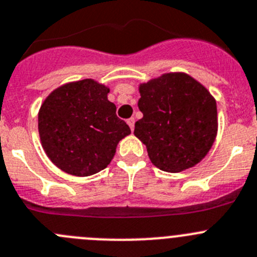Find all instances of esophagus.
Returning a JSON list of instances; mask_svg holds the SVG:
<instances>
[{
    "mask_svg": "<svg viewBox=\"0 0 257 257\" xmlns=\"http://www.w3.org/2000/svg\"><path fill=\"white\" fill-rule=\"evenodd\" d=\"M126 123H128V125L131 126V129L133 131L134 129V123H136V120H134V117H129L128 120H126Z\"/></svg>",
    "mask_w": 257,
    "mask_h": 257,
    "instance_id": "34e87169",
    "label": "esophagus"
}]
</instances>
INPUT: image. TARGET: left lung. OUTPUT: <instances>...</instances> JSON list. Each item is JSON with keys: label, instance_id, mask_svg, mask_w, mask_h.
Returning a JSON list of instances; mask_svg holds the SVG:
<instances>
[{"label": "left lung", "instance_id": "left-lung-1", "mask_svg": "<svg viewBox=\"0 0 257 257\" xmlns=\"http://www.w3.org/2000/svg\"><path fill=\"white\" fill-rule=\"evenodd\" d=\"M143 117L134 134L162 171L180 172L205 157L217 136V104L203 85L185 73H166L140 87Z\"/></svg>", "mask_w": 257, "mask_h": 257}]
</instances>
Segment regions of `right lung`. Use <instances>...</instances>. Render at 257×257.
<instances>
[{"label": "right lung", "instance_id": "1", "mask_svg": "<svg viewBox=\"0 0 257 257\" xmlns=\"http://www.w3.org/2000/svg\"><path fill=\"white\" fill-rule=\"evenodd\" d=\"M109 88L93 80L67 83L43 102L38 117L40 141L50 161L74 176L104 170L131 128L107 100Z\"/></svg>", "mask_w": 257, "mask_h": 257}]
</instances>
